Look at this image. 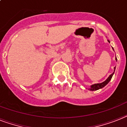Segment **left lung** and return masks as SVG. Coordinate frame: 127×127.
<instances>
[{
  "instance_id": "8db88e82",
  "label": "left lung",
  "mask_w": 127,
  "mask_h": 127,
  "mask_svg": "<svg viewBox=\"0 0 127 127\" xmlns=\"http://www.w3.org/2000/svg\"><path fill=\"white\" fill-rule=\"evenodd\" d=\"M108 42H109V41L108 40ZM116 60H117V58H116L115 59ZM114 69H115V67H114ZM114 71H115V70H114ZM114 72L112 73V74H111L109 76V77H108L107 79H106L105 81H103V83H97V84H94V85H92L91 86V88H89V89H90V91H96V90H98V89H101V88H103V87H105L107 84L110 81V80L111 79L112 77H113V75Z\"/></svg>"
}]
</instances>
